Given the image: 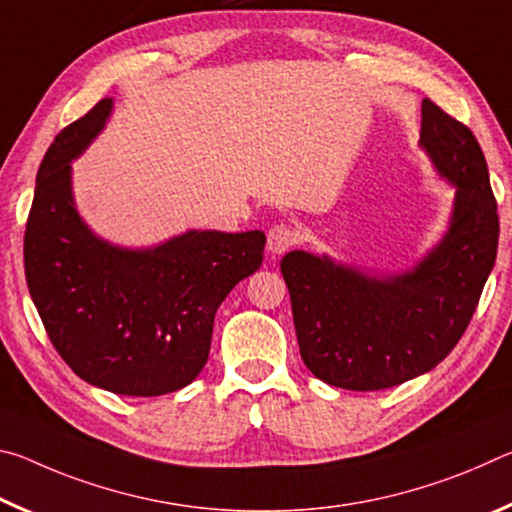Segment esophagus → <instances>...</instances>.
Instances as JSON below:
<instances>
[{"label": "esophagus", "mask_w": 512, "mask_h": 512, "mask_svg": "<svg viewBox=\"0 0 512 512\" xmlns=\"http://www.w3.org/2000/svg\"><path fill=\"white\" fill-rule=\"evenodd\" d=\"M300 244V232L287 223H277L268 230V250L273 255H282Z\"/></svg>", "instance_id": "1"}]
</instances>
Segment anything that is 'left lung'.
Segmentation results:
<instances>
[{
	"mask_svg": "<svg viewBox=\"0 0 512 512\" xmlns=\"http://www.w3.org/2000/svg\"><path fill=\"white\" fill-rule=\"evenodd\" d=\"M420 144L456 185V203L445 239L411 273L377 280L302 250L280 262L302 361L329 386L381 391L436 368L495 266L499 214L476 137L424 99Z\"/></svg>",
	"mask_w": 512,
	"mask_h": 512,
	"instance_id": "8db88e82",
	"label": "left lung"
}]
</instances>
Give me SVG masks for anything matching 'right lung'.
<instances>
[{
  "label": "right lung",
  "instance_id": "obj_1",
  "mask_svg": "<svg viewBox=\"0 0 512 512\" xmlns=\"http://www.w3.org/2000/svg\"><path fill=\"white\" fill-rule=\"evenodd\" d=\"M112 99L72 121L40 162L24 230V273L49 341L83 381L117 395L178 391L207 363L214 316L264 259V232H187L119 250L74 210L69 160L92 142Z\"/></svg>",
  "mask_w": 512,
  "mask_h": 512
}]
</instances>
